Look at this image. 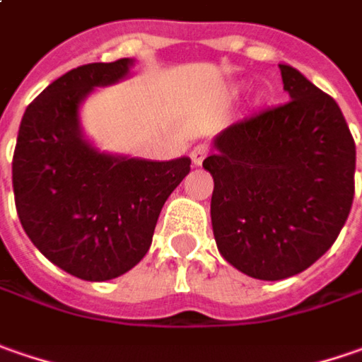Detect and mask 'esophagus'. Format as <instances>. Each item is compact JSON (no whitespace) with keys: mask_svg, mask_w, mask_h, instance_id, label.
Listing matches in <instances>:
<instances>
[{"mask_svg":"<svg viewBox=\"0 0 362 362\" xmlns=\"http://www.w3.org/2000/svg\"><path fill=\"white\" fill-rule=\"evenodd\" d=\"M206 156H209V146H204V144H198V146H194L192 151H190V160H192V164L194 165L202 164V160H204Z\"/></svg>","mask_w":362,"mask_h":362,"instance_id":"34e87169","label":"esophagus"}]
</instances>
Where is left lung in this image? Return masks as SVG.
<instances>
[{"instance_id":"obj_1","label":"left lung","mask_w":362,"mask_h":362,"mask_svg":"<svg viewBox=\"0 0 362 362\" xmlns=\"http://www.w3.org/2000/svg\"><path fill=\"white\" fill-rule=\"evenodd\" d=\"M279 71L290 101L228 125L202 162L214 180L211 221L218 253L265 281L320 259L354 197L356 150L340 107L290 64Z\"/></svg>"}]
</instances>
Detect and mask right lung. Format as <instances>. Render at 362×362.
I'll return each mask as SVG.
<instances>
[{"label":"right lung","mask_w":362,"mask_h":362,"mask_svg":"<svg viewBox=\"0 0 362 362\" xmlns=\"http://www.w3.org/2000/svg\"><path fill=\"white\" fill-rule=\"evenodd\" d=\"M134 58L72 69L28 105L11 162L20 223L40 253L66 274L107 281L148 253L168 197L190 158L153 162L95 148L81 105L127 78Z\"/></svg>","instance_id":"add662e5"}]
</instances>
